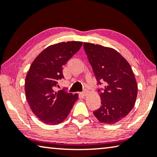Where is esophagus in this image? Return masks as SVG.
Instances as JSON below:
<instances>
[{
	"label": "esophagus",
	"mask_w": 157,
	"mask_h": 157,
	"mask_svg": "<svg viewBox=\"0 0 157 157\" xmlns=\"http://www.w3.org/2000/svg\"><path fill=\"white\" fill-rule=\"evenodd\" d=\"M81 94L82 96H84V97L86 96L87 94V90H85V91H83L82 92H81Z\"/></svg>",
	"instance_id": "obj_1"
}]
</instances>
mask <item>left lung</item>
Listing matches in <instances>:
<instances>
[{
  "label": "left lung",
  "instance_id": "1",
  "mask_svg": "<svg viewBox=\"0 0 157 157\" xmlns=\"http://www.w3.org/2000/svg\"><path fill=\"white\" fill-rule=\"evenodd\" d=\"M83 47L98 84L105 83V89L98 90L101 105L94 115L101 123L115 124L129 113L137 96L131 66L113 48L89 43H84Z\"/></svg>",
  "mask_w": 157,
  "mask_h": 157
}]
</instances>
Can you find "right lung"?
<instances>
[{"label": "right lung", "instance_id": "right-lung-1", "mask_svg": "<svg viewBox=\"0 0 157 157\" xmlns=\"http://www.w3.org/2000/svg\"><path fill=\"white\" fill-rule=\"evenodd\" d=\"M82 45L79 41L50 45L30 65L25 81L26 99L35 115L44 123L55 125L63 122L78 100V94L55 89L57 80L64 78L63 66Z\"/></svg>", "mask_w": 157, "mask_h": 157}]
</instances>
